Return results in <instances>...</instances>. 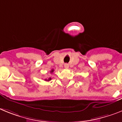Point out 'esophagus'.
<instances>
[{"instance_id": "obj_1", "label": "esophagus", "mask_w": 122, "mask_h": 122, "mask_svg": "<svg viewBox=\"0 0 122 122\" xmlns=\"http://www.w3.org/2000/svg\"><path fill=\"white\" fill-rule=\"evenodd\" d=\"M64 67H65L66 69H68L69 68V64H67V63L64 64Z\"/></svg>"}]
</instances>
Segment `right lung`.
<instances>
[{"label": "right lung", "mask_w": 122, "mask_h": 122, "mask_svg": "<svg viewBox=\"0 0 122 122\" xmlns=\"http://www.w3.org/2000/svg\"><path fill=\"white\" fill-rule=\"evenodd\" d=\"M53 71H54V69H52L50 71V72L51 73H53ZM51 80V77H50V78L48 79H45V80H47V81H50V80Z\"/></svg>", "instance_id": "obj_1"}]
</instances>
